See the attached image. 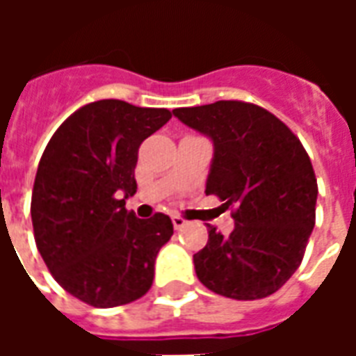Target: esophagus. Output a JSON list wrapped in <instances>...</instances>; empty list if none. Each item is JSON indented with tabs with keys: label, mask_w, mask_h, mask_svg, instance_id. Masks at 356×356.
I'll list each match as a JSON object with an SVG mask.
<instances>
[{
	"label": "esophagus",
	"mask_w": 356,
	"mask_h": 356,
	"mask_svg": "<svg viewBox=\"0 0 356 356\" xmlns=\"http://www.w3.org/2000/svg\"><path fill=\"white\" fill-rule=\"evenodd\" d=\"M171 221H173V227H175V231H181V229H185L188 221H186L185 217L181 216H173L171 217Z\"/></svg>",
	"instance_id": "obj_1"
}]
</instances>
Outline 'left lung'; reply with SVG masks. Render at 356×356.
Masks as SVG:
<instances>
[{
	"instance_id": "1",
	"label": "left lung",
	"mask_w": 356,
	"mask_h": 356,
	"mask_svg": "<svg viewBox=\"0 0 356 356\" xmlns=\"http://www.w3.org/2000/svg\"><path fill=\"white\" fill-rule=\"evenodd\" d=\"M173 114L213 140L206 194L225 202L234 219L229 236L208 225V244L194 254L198 280L225 298H267L298 270L313 232L318 186L311 158L288 125L252 102Z\"/></svg>"
}]
</instances>
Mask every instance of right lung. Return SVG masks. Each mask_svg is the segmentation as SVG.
Masks as SVG:
<instances>
[{
    "label": "right lung",
    "mask_w": 356,
    "mask_h": 356,
    "mask_svg": "<svg viewBox=\"0 0 356 356\" xmlns=\"http://www.w3.org/2000/svg\"><path fill=\"white\" fill-rule=\"evenodd\" d=\"M170 118L168 108L102 99L66 118L43 150L30 204L35 246L53 278L88 305H125L152 286L173 223L163 213L137 219L125 198L137 193L140 143Z\"/></svg>",
    "instance_id": "obj_1"
}]
</instances>
